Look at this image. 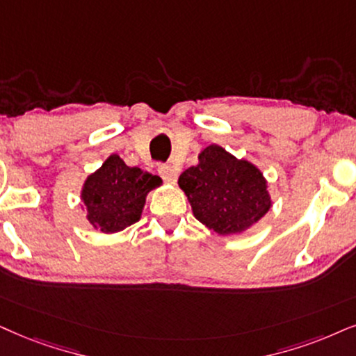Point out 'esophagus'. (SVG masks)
<instances>
[{
    "instance_id": "34e87169",
    "label": "esophagus",
    "mask_w": 356,
    "mask_h": 356,
    "mask_svg": "<svg viewBox=\"0 0 356 356\" xmlns=\"http://www.w3.org/2000/svg\"><path fill=\"white\" fill-rule=\"evenodd\" d=\"M159 175L165 182L174 184L177 181V170H175L170 164H161L159 165Z\"/></svg>"
}]
</instances>
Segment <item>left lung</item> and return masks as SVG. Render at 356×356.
Returning <instances> with one entry per match:
<instances>
[{
  "label": "left lung",
  "instance_id": "left-lung-1",
  "mask_svg": "<svg viewBox=\"0 0 356 356\" xmlns=\"http://www.w3.org/2000/svg\"><path fill=\"white\" fill-rule=\"evenodd\" d=\"M179 187L191 202L193 217L218 235L248 230L271 209L263 172L218 145L200 152L199 164L181 174Z\"/></svg>",
  "mask_w": 356,
  "mask_h": 356
}]
</instances>
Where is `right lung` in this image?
Returning <instances> with one entry per match:
<instances>
[{
    "label": "right lung",
    "mask_w": 356,
    "mask_h": 356,
    "mask_svg": "<svg viewBox=\"0 0 356 356\" xmlns=\"http://www.w3.org/2000/svg\"><path fill=\"white\" fill-rule=\"evenodd\" d=\"M161 184L159 175L129 168L118 154H111L83 182L80 197L87 220L103 233L124 230L141 218L146 195Z\"/></svg>",
    "instance_id": "add662e5"
}]
</instances>
